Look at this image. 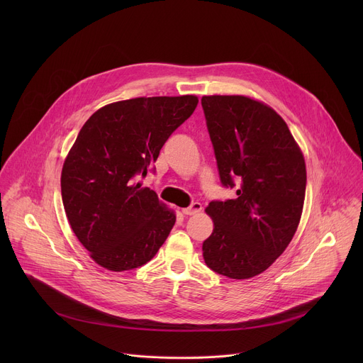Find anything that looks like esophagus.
I'll return each mask as SVG.
<instances>
[{"instance_id": "1", "label": "esophagus", "mask_w": 363, "mask_h": 363, "mask_svg": "<svg viewBox=\"0 0 363 363\" xmlns=\"http://www.w3.org/2000/svg\"><path fill=\"white\" fill-rule=\"evenodd\" d=\"M202 211V205L199 203V202H192L188 208H184L182 210V214L184 216H195V214H198V213H201Z\"/></svg>"}]
</instances>
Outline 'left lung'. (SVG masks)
<instances>
[{
    "label": "left lung",
    "mask_w": 363,
    "mask_h": 363,
    "mask_svg": "<svg viewBox=\"0 0 363 363\" xmlns=\"http://www.w3.org/2000/svg\"><path fill=\"white\" fill-rule=\"evenodd\" d=\"M220 181L237 196L211 201L214 231L202 244L213 272L244 280L267 270L300 223L306 165L286 122L245 96L201 99Z\"/></svg>",
    "instance_id": "8db88e82"
}]
</instances>
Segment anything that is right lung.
I'll return each instance as SVG.
<instances>
[{"instance_id": "right-lung-1", "label": "right lung", "mask_w": 363, "mask_h": 363, "mask_svg": "<svg viewBox=\"0 0 363 363\" xmlns=\"http://www.w3.org/2000/svg\"><path fill=\"white\" fill-rule=\"evenodd\" d=\"M198 97H136L99 109L80 129L62 171V198L73 233L93 260L125 272L146 264L169 235L175 214L139 177Z\"/></svg>"}]
</instances>
